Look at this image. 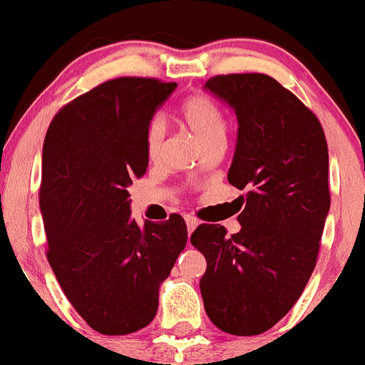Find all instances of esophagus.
<instances>
[{"instance_id":"obj_1","label":"esophagus","mask_w":365,"mask_h":365,"mask_svg":"<svg viewBox=\"0 0 365 365\" xmlns=\"http://www.w3.org/2000/svg\"><path fill=\"white\" fill-rule=\"evenodd\" d=\"M186 225H187V232H193L195 229H197V225H198V220L197 218H193V216H186Z\"/></svg>"}]
</instances>
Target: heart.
Instances as JSON below:
<instances>
[{"label":"heart","instance_id":"b5f03b06","mask_svg":"<svg viewBox=\"0 0 365 365\" xmlns=\"http://www.w3.org/2000/svg\"><path fill=\"white\" fill-rule=\"evenodd\" d=\"M182 120L193 138L200 143V147L207 143L223 140L225 136V117L222 110L205 96H193L184 103L182 106ZM165 136H167V124L161 115L153 117L147 128V154L150 160H158L163 153Z\"/></svg>","mask_w":365,"mask_h":365}]
</instances>
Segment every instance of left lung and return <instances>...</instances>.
Returning <instances> with one entry per match:
<instances>
[{"label": "left lung", "instance_id": "1", "mask_svg": "<svg viewBox=\"0 0 365 365\" xmlns=\"http://www.w3.org/2000/svg\"><path fill=\"white\" fill-rule=\"evenodd\" d=\"M204 88L236 115L227 179L247 190V204L240 232L202 223L191 234L207 261L202 300L220 330L259 335L297 304L316 266L330 211L327 140L316 115L269 76H215Z\"/></svg>", "mask_w": 365, "mask_h": 365}]
</instances>
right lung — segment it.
Listing matches in <instances>:
<instances>
[{"label":"right lung","mask_w":365,"mask_h":365,"mask_svg":"<svg viewBox=\"0 0 365 365\" xmlns=\"http://www.w3.org/2000/svg\"><path fill=\"white\" fill-rule=\"evenodd\" d=\"M178 83L117 78L55 115L42 150L48 261L79 316L104 335L147 327L186 247L179 215L138 225L128 187L149 167L147 128Z\"/></svg>","instance_id":"1"}]
</instances>
